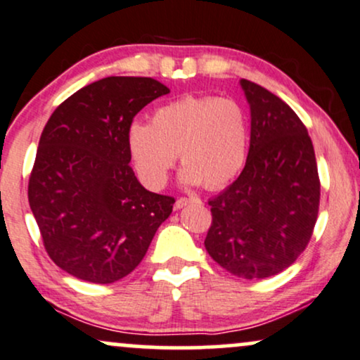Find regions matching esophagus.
Returning <instances> with one entry per match:
<instances>
[{
    "label": "esophagus",
    "instance_id": "esophagus-1",
    "mask_svg": "<svg viewBox=\"0 0 360 360\" xmlns=\"http://www.w3.org/2000/svg\"><path fill=\"white\" fill-rule=\"evenodd\" d=\"M189 202H201V199H198V198H179L174 202V210H181V207L189 205Z\"/></svg>",
    "mask_w": 360,
    "mask_h": 360
}]
</instances>
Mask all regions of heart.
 I'll use <instances>...</instances> for the list:
<instances>
[{"mask_svg":"<svg viewBox=\"0 0 360 360\" xmlns=\"http://www.w3.org/2000/svg\"><path fill=\"white\" fill-rule=\"evenodd\" d=\"M246 144L243 107L213 95H186L169 102L154 112L153 124L134 122L127 131L134 166L150 188L166 184L177 154L186 184L223 188L243 167Z\"/></svg>","mask_w":360,"mask_h":360,"instance_id":"b5f03b06","label":"heart"}]
</instances>
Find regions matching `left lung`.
I'll list each match as a JSON object with an SVG mask.
<instances>
[{
    "mask_svg": "<svg viewBox=\"0 0 360 360\" xmlns=\"http://www.w3.org/2000/svg\"><path fill=\"white\" fill-rule=\"evenodd\" d=\"M251 112L250 150L233 184L210 201L205 240L210 257L246 280L274 276L309 245L320 202V179L307 127L262 85L241 80Z\"/></svg>",
    "mask_w": 360,
    "mask_h": 360,
    "instance_id": "left-lung-1",
    "label": "left lung"
}]
</instances>
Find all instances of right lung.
<instances>
[{"instance_id": "right-lung-1", "label": "right lung", "mask_w": 360, "mask_h": 360, "mask_svg": "<svg viewBox=\"0 0 360 360\" xmlns=\"http://www.w3.org/2000/svg\"><path fill=\"white\" fill-rule=\"evenodd\" d=\"M169 89L150 77H107L56 107L43 129L28 201L55 265L92 283L124 278L172 213L174 198L137 181L134 117Z\"/></svg>"}]
</instances>
